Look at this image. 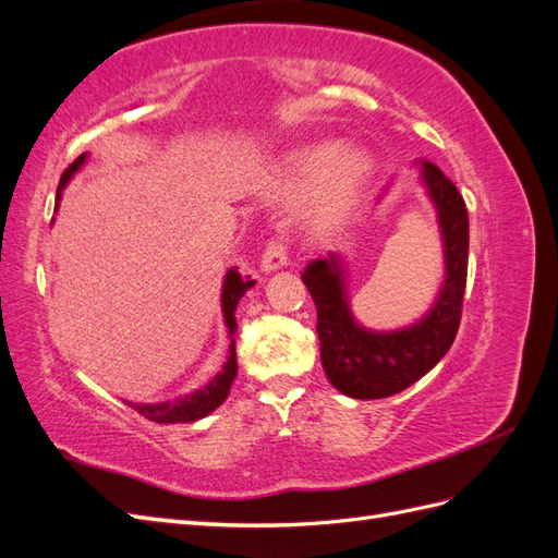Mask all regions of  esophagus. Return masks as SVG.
Wrapping results in <instances>:
<instances>
[{
    "instance_id": "1",
    "label": "esophagus",
    "mask_w": 558,
    "mask_h": 558,
    "mask_svg": "<svg viewBox=\"0 0 558 558\" xmlns=\"http://www.w3.org/2000/svg\"><path fill=\"white\" fill-rule=\"evenodd\" d=\"M283 265H289V244L283 242V238H272L263 251L260 267L265 269V272H275V269H279Z\"/></svg>"
}]
</instances>
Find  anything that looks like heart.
I'll return each mask as SVG.
<instances>
[{"label":"heart","mask_w":558,"mask_h":558,"mask_svg":"<svg viewBox=\"0 0 558 558\" xmlns=\"http://www.w3.org/2000/svg\"><path fill=\"white\" fill-rule=\"evenodd\" d=\"M335 156H337V146L332 144L302 150V154L295 158V172L300 179H312L324 172L328 165H332ZM367 170H369V162L361 150H351V154L337 160L324 181V189L318 193V199H316L318 216L328 218L344 211L351 205V199L356 197L359 189L367 177Z\"/></svg>","instance_id":"b5f03b06"}]
</instances>
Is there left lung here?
I'll use <instances>...</instances> for the list:
<instances>
[{
	"label": "left lung",
	"instance_id": "left-lung-1",
	"mask_svg": "<svg viewBox=\"0 0 558 558\" xmlns=\"http://www.w3.org/2000/svg\"><path fill=\"white\" fill-rule=\"evenodd\" d=\"M421 172L440 218L447 260L445 286L426 318L398 332H367L351 318L342 269L335 256L310 263L302 275L316 305L320 363L337 391L351 398L375 400L412 386L440 363L461 326L468 277V209L461 193L435 162H424Z\"/></svg>",
	"mask_w": 558,
	"mask_h": 558
}]
</instances>
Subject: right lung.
<instances>
[{"mask_svg":"<svg viewBox=\"0 0 558 558\" xmlns=\"http://www.w3.org/2000/svg\"><path fill=\"white\" fill-rule=\"evenodd\" d=\"M86 160V154L78 156L60 177V185H58V199L60 193L64 189V183L72 179V174L78 170V167ZM253 281L246 277L242 279L234 269L226 275V283H223V316H226V326L230 330V335L238 330V320H234V307H238L240 298L251 289ZM238 375V356H234V340L230 344V356L228 363L223 365L221 373H218L209 384H205L197 391L177 398V400H167V402H150V404H134L128 402L132 410H137L144 418L156 421V424H189V421H197L202 416H207L209 412H214L218 404H221L228 393H230V384Z\"/></svg>","mask_w":558,"mask_h":558,"instance_id":"1","label":"right lung"}]
</instances>
